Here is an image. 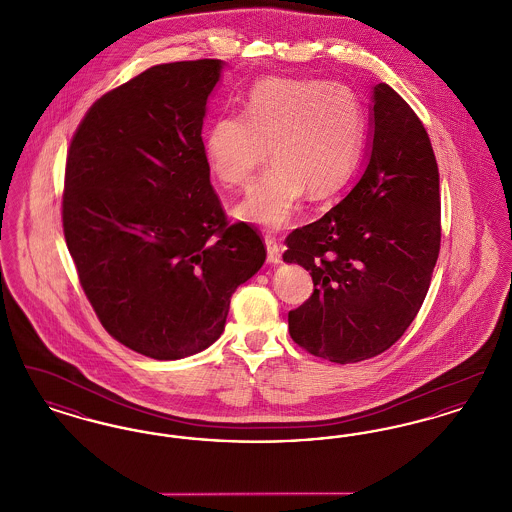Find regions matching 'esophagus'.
Segmentation results:
<instances>
[{
	"label": "esophagus",
	"mask_w": 512,
	"mask_h": 512,
	"mask_svg": "<svg viewBox=\"0 0 512 512\" xmlns=\"http://www.w3.org/2000/svg\"><path fill=\"white\" fill-rule=\"evenodd\" d=\"M265 245H267V259L268 263H282V249L276 242V238L272 236H265Z\"/></svg>",
	"instance_id": "esophagus-1"
}]
</instances>
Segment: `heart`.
<instances>
[{"mask_svg": "<svg viewBox=\"0 0 512 512\" xmlns=\"http://www.w3.org/2000/svg\"><path fill=\"white\" fill-rule=\"evenodd\" d=\"M365 115L355 92L324 80L265 78L247 94L244 115H222L203 134L211 176L230 190L245 188L265 163L272 171L236 207L240 219L278 230L292 219L305 190L336 194L357 169Z\"/></svg>", "mask_w": 512, "mask_h": 512, "instance_id": "obj_1", "label": "heart"}]
</instances>
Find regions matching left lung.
I'll list each match as a JSON object with an SVG mask.
<instances>
[{
	"label": "left lung",
	"instance_id": "left-lung-1",
	"mask_svg": "<svg viewBox=\"0 0 512 512\" xmlns=\"http://www.w3.org/2000/svg\"><path fill=\"white\" fill-rule=\"evenodd\" d=\"M365 171L322 219L293 230L284 261L315 290L288 313L292 340L347 365L372 359L411 326L430 288L441 242L439 172L428 132L388 84L372 96Z\"/></svg>",
	"mask_w": 512,
	"mask_h": 512
}]
</instances>
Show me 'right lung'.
<instances>
[{
    "instance_id": "add662e5",
    "label": "right lung",
    "mask_w": 512,
    "mask_h": 512,
    "mask_svg": "<svg viewBox=\"0 0 512 512\" xmlns=\"http://www.w3.org/2000/svg\"><path fill=\"white\" fill-rule=\"evenodd\" d=\"M219 59L155 65L88 109L67 151L63 232L103 328L151 359L219 340L230 297L267 259L230 224L203 157Z\"/></svg>"
}]
</instances>
